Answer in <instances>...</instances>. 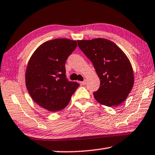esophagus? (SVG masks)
I'll use <instances>...</instances> for the list:
<instances>
[{"mask_svg": "<svg viewBox=\"0 0 155 155\" xmlns=\"http://www.w3.org/2000/svg\"><path fill=\"white\" fill-rule=\"evenodd\" d=\"M81 83L82 84V85H85V84H86V80H84V81H82V82H81Z\"/></svg>", "mask_w": 155, "mask_h": 155, "instance_id": "esophagus-1", "label": "esophagus"}]
</instances>
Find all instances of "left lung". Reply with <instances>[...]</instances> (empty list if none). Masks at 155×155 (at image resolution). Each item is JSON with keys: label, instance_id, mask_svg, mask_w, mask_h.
I'll list each match as a JSON object with an SVG mask.
<instances>
[{"label": "left lung", "instance_id": "8db88e82", "mask_svg": "<svg viewBox=\"0 0 155 155\" xmlns=\"http://www.w3.org/2000/svg\"><path fill=\"white\" fill-rule=\"evenodd\" d=\"M78 46L94 65L101 81L94 96L107 107L122 103L132 90L134 75L129 59L116 44L107 39L78 40Z\"/></svg>", "mask_w": 155, "mask_h": 155}]
</instances>
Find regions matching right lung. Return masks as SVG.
Returning <instances> with one entry per match:
<instances>
[{"mask_svg":"<svg viewBox=\"0 0 155 155\" xmlns=\"http://www.w3.org/2000/svg\"><path fill=\"white\" fill-rule=\"evenodd\" d=\"M77 46V41L54 39L39 46L28 61L25 74L27 90L37 104L49 111L64 109L79 86L68 80L65 68Z\"/></svg>","mask_w":155,"mask_h":155,"instance_id":"obj_1","label":"right lung"}]
</instances>
